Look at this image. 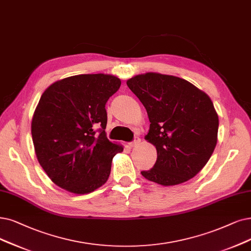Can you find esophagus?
<instances>
[{"label": "esophagus", "mask_w": 251, "mask_h": 251, "mask_svg": "<svg viewBox=\"0 0 251 251\" xmlns=\"http://www.w3.org/2000/svg\"><path fill=\"white\" fill-rule=\"evenodd\" d=\"M140 141H141V139H140L138 136H136L135 138H134V140L133 141L129 143V146H132V147H135V146H137L139 143H140Z\"/></svg>", "instance_id": "1"}]
</instances>
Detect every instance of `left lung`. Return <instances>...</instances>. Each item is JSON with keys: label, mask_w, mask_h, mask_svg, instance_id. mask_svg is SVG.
Listing matches in <instances>:
<instances>
[{"label": "left lung", "mask_w": 251, "mask_h": 251, "mask_svg": "<svg viewBox=\"0 0 251 251\" xmlns=\"http://www.w3.org/2000/svg\"><path fill=\"white\" fill-rule=\"evenodd\" d=\"M144 105L150 122L145 139L157 151L156 162L141 174L162 185L195 177L217 142L218 116L210 98L184 79L146 73L126 81Z\"/></svg>", "instance_id": "8db88e82"}]
</instances>
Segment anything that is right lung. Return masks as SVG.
Here are the masks:
<instances>
[{
	"label": "right lung",
	"instance_id": "right-lung-1",
	"mask_svg": "<svg viewBox=\"0 0 251 251\" xmlns=\"http://www.w3.org/2000/svg\"><path fill=\"white\" fill-rule=\"evenodd\" d=\"M122 81L112 75L82 74L50 85L32 120L40 165L59 187L88 194L109 178L113 156L124 148L106 137V103Z\"/></svg>",
	"mask_w": 251,
	"mask_h": 251
}]
</instances>
